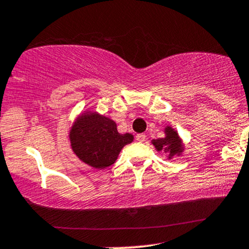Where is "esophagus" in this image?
Masks as SVG:
<instances>
[{
    "mask_svg": "<svg viewBox=\"0 0 249 249\" xmlns=\"http://www.w3.org/2000/svg\"><path fill=\"white\" fill-rule=\"evenodd\" d=\"M136 139H137V142H145V139H146V136H145V134H137Z\"/></svg>",
    "mask_w": 249,
    "mask_h": 249,
    "instance_id": "esophagus-1",
    "label": "esophagus"
}]
</instances>
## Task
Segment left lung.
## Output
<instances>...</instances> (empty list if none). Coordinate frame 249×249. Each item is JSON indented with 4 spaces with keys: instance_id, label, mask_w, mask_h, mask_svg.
Wrapping results in <instances>:
<instances>
[{
    "instance_id": "left-lung-1",
    "label": "left lung",
    "mask_w": 249,
    "mask_h": 249,
    "mask_svg": "<svg viewBox=\"0 0 249 249\" xmlns=\"http://www.w3.org/2000/svg\"><path fill=\"white\" fill-rule=\"evenodd\" d=\"M163 132L164 137L153 139L151 142L152 145L154 146L159 153L160 152L166 153L168 160H172L174 157H181L184 152V142L182 138L179 137L178 131L167 125Z\"/></svg>"
}]
</instances>
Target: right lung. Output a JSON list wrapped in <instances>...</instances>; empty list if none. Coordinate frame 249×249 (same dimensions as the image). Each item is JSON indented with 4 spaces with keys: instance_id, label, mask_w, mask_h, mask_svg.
I'll return each instance as SVG.
<instances>
[{
    "instance_id": "obj_1",
    "label": "right lung",
    "mask_w": 249,
    "mask_h": 249,
    "mask_svg": "<svg viewBox=\"0 0 249 249\" xmlns=\"http://www.w3.org/2000/svg\"><path fill=\"white\" fill-rule=\"evenodd\" d=\"M68 137L73 153L95 169L115 163L123 147L134 139L131 133H119L111 118L90 109L76 117Z\"/></svg>"
}]
</instances>
